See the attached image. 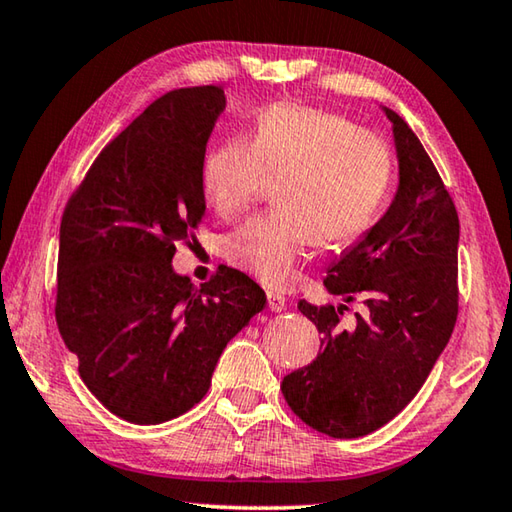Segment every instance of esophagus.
<instances>
[{"mask_svg": "<svg viewBox=\"0 0 512 512\" xmlns=\"http://www.w3.org/2000/svg\"><path fill=\"white\" fill-rule=\"evenodd\" d=\"M266 298H268V309H271V311H284V309H287V298L280 296V293L268 291Z\"/></svg>", "mask_w": 512, "mask_h": 512, "instance_id": "34e87169", "label": "esophagus"}]
</instances>
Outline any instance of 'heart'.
Instances as JSON below:
<instances>
[{"label":"heart","mask_w":512,"mask_h":512,"mask_svg":"<svg viewBox=\"0 0 512 512\" xmlns=\"http://www.w3.org/2000/svg\"><path fill=\"white\" fill-rule=\"evenodd\" d=\"M280 210L239 225L223 255L266 287H291L316 244L341 246L375 221L393 183L384 137L336 112L280 103L257 119L246 140L207 153L203 192L212 210L232 219L275 183Z\"/></svg>","instance_id":"b5f03b06"}]
</instances>
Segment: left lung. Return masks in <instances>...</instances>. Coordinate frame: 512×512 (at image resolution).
Wrapping results in <instances>:
<instances>
[{"instance_id": "1", "label": "left lung", "mask_w": 512, "mask_h": 512, "mask_svg": "<svg viewBox=\"0 0 512 512\" xmlns=\"http://www.w3.org/2000/svg\"><path fill=\"white\" fill-rule=\"evenodd\" d=\"M393 124L400 185L391 207L327 268L325 287L366 314L343 327L341 307L298 309L323 334L316 361L282 379L284 400L311 429L359 438L409 404L445 350L458 316V214L409 124Z\"/></svg>"}]
</instances>
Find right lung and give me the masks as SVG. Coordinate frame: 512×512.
I'll return each instance as SVG.
<instances>
[{
	"label": "right lung",
	"instance_id": "right-lung-1",
	"mask_svg": "<svg viewBox=\"0 0 512 512\" xmlns=\"http://www.w3.org/2000/svg\"><path fill=\"white\" fill-rule=\"evenodd\" d=\"M223 108L219 85L153 101L92 162L60 221V336L83 384L126 422L201 402L225 345L266 305L235 268L194 287L171 266L205 214V146Z\"/></svg>",
	"mask_w": 512,
	"mask_h": 512
}]
</instances>
